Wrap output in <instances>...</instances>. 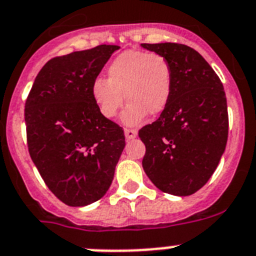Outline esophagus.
<instances>
[{
  "label": "esophagus",
  "instance_id": "34e87169",
  "mask_svg": "<svg viewBox=\"0 0 256 256\" xmlns=\"http://www.w3.org/2000/svg\"><path fill=\"white\" fill-rule=\"evenodd\" d=\"M138 131L134 130V128H125V136L128 140H131V139H134L136 138Z\"/></svg>",
  "mask_w": 256,
  "mask_h": 256
}]
</instances>
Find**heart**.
Segmentation results:
<instances>
[{
    "instance_id": "obj_1",
    "label": "heart",
    "mask_w": 256,
    "mask_h": 256,
    "mask_svg": "<svg viewBox=\"0 0 256 256\" xmlns=\"http://www.w3.org/2000/svg\"><path fill=\"white\" fill-rule=\"evenodd\" d=\"M172 81L174 70L168 58L158 52L128 50L108 64L106 78L94 80L91 94L106 118L117 116L125 99L130 102L122 113V121L138 125L148 113L164 112L170 100Z\"/></svg>"
}]
</instances>
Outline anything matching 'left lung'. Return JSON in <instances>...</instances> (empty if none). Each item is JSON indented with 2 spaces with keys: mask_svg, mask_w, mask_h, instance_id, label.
Wrapping results in <instances>:
<instances>
[{
  "mask_svg": "<svg viewBox=\"0 0 256 256\" xmlns=\"http://www.w3.org/2000/svg\"><path fill=\"white\" fill-rule=\"evenodd\" d=\"M170 60L174 81L158 120L139 130L143 168L160 190L190 196L214 174L228 139L223 84L194 48L182 44H142Z\"/></svg>",
  "mask_w": 256,
  "mask_h": 256,
  "instance_id": "1",
  "label": "left lung"
}]
</instances>
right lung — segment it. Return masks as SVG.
Here are the masks:
<instances>
[{
  "instance_id": "1",
  "label": "right lung",
  "mask_w": 256,
  "mask_h": 256,
  "mask_svg": "<svg viewBox=\"0 0 256 256\" xmlns=\"http://www.w3.org/2000/svg\"><path fill=\"white\" fill-rule=\"evenodd\" d=\"M120 46L99 45L52 58L26 100L30 158L48 190L68 206H86L110 190L125 148L124 130L104 117L91 85Z\"/></svg>"
}]
</instances>
